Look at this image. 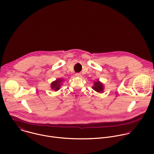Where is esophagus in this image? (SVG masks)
<instances>
[{
    "instance_id": "obj_1",
    "label": "esophagus",
    "mask_w": 154,
    "mask_h": 154,
    "mask_svg": "<svg viewBox=\"0 0 154 154\" xmlns=\"http://www.w3.org/2000/svg\"><path fill=\"white\" fill-rule=\"evenodd\" d=\"M75 75L76 77H80L82 76V74H81V73H80V72H77V73H75Z\"/></svg>"
}]
</instances>
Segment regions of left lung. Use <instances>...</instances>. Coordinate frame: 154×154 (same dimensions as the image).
I'll return each instance as SVG.
<instances>
[{"label":"left lung","instance_id":"obj_1","mask_svg":"<svg viewBox=\"0 0 154 154\" xmlns=\"http://www.w3.org/2000/svg\"><path fill=\"white\" fill-rule=\"evenodd\" d=\"M92 88L94 91H95L96 92H103V84L101 83L98 80L97 82L94 83V86Z\"/></svg>","mask_w":154,"mask_h":154}]
</instances>
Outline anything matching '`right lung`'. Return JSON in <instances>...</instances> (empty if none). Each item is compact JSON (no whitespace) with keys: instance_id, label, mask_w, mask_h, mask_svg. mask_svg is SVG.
I'll return each mask as SVG.
<instances>
[{"instance_id":"1","label":"right lung","mask_w":154,"mask_h":154,"mask_svg":"<svg viewBox=\"0 0 154 154\" xmlns=\"http://www.w3.org/2000/svg\"><path fill=\"white\" fill-rule=\"evenodd\" d=\"M62 80H61V79H58V80H57L56 81L53 82L51 83V89H54L56 91H58V90L60 89V83L62 82Z\"/></svg>"}]
</instances>
